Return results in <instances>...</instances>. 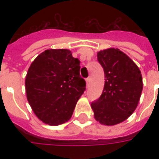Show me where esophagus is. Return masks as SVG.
<instances>
[{"label": "esophagus", "instance_id": "obj_1", "mask_svg": "<svg viewBox=\"0 0 159 159\" xmlns=\"http://www.w3.org/2000/svg\"><path fill=\"white\" fill-rule=\"evenodd\" d=\"M86 82H87V87H88V86H89V84H90V77L87 78Z\"/></svg>", "mask_w": 159, "mask_h": 159}]
</instances>
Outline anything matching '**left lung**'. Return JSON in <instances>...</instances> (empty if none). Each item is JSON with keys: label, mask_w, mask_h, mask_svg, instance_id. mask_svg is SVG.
I'll return each mask as SVG.
<instances>
[{"label": "left lung", "mask_w": 159, "mask_h": 159, "mask_svg": "<svg viewBox=\"0 0 159 159\" xmlns=\"http://www.w3.org/2000/svg\"><path fill=\"white\" fill-rule=\"evenodd\" d=\"M97 60L104 69L105 86L92 108L97 121L115 125L135 111L143 90L142 75L133 60L118 48L100 51Z\"/></svg>", "instance_id": "8db88e82"}]
</instances>
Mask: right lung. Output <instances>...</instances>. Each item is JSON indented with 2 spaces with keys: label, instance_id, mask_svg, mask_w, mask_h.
Instances as JSON below:
<instances>
[{
  "label": "right lung",
  "instance_id": "right-lung-1",
  "mask_svg": "<svg viewBox=\"0 0 159 159\" xmlns=\"http://www.w3.org/2000/svg\"><path fill=\"white\" fill-rule=\"evenodd\" d=\"M80 67L68 49H47L31 63L25 78L27 100L43 123L58 125L72 117L86 90Z\"/></svg>",
  "mask_w": 159,
  "mask_h": 159
}]
</instances>
